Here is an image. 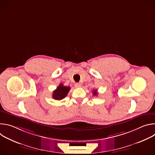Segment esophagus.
<instances>
[{
  "instance_id": "1",
  "label": "esophagus",
  "mask_w": 155,
  "mask_h": 155,
  "mask_svg": "<svg viewBox=\"0 0 155 155\" xmlns=\"http://www.w3.org/2000/svg\"><path fill=\"white\" fill-rule=\"evenodd\" d=\"M75 86L76 87H81V84L80 83H76L75 84Z\"/></svg>"
}]
</instances>
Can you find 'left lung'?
Listing matches in <instances>:
<instances>
[{
    "label": "left lung",
    "instance_id": "obj_1",
    "mask_svg": "<svg viewBox=\"0 0 155 155\" xmlns=\"http://www.w3.org/2000/svg\"><path fill=\"white\" fill-rule=\"evenodd\" d=\"M93 95H94V96H96V95L97 94V90H94V91H93Z\"/></svg>",
    "mask_w": 155,
    "mask_h": 155
}]
</instances>
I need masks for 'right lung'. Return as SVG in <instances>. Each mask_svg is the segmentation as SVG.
Segmentation results:
<instances>
[{"instance_id":"1","label":"right lung","mask_w":155,"mask_h":155,"mask_svg":"<svg viewBox=\"0 0 155 155\" xmlns=\"http://www.w3.org/2000/svg\"><path fill=\"white\" fill-rule=\"evenodd\" d=\"M71 87L69 86H64L62 83H61L53 91V98L55 100H61L64 99L68 95Z\"/></svg>"}]
</instances>
